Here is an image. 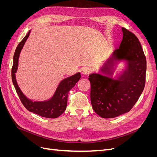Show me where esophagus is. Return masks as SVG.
Returning <instances> with one entry per match:
<instances>
[{"label":"esophagus","instance_id":"1","mask_svg":"<svg viewBox=\"0 0 157 157\" xmlns=\"http://www.w3.org/2000/svg\"><path fill=\"white\" fill-rule=\"evenodd\" d=\"M91 72H92V69L88 67H84L82 69V73L85 75H88L91 73Z\"/></svg>","mask_w":157,"mask_h":157}]
</instances>
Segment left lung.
<instances>
[{
	"instance_id": "left-lung-1",
	"label": "left lung",
	"mask_w": 157,
	"mask_h": 157,
	"mask_svg": "<svg viewBox=\"0 0 157 157\" xmlns=\"http://www.w3.org/2000/svg\"><path fill=\"white\" fill-rule=\"evenodd\" d=\"M122 40L101 71L110 75L117 60L127 61V68L118 79L97 73L89 75L90 99L94 111L105 118L129 112L143 92L145 84L146 58L137 37L122 27Z\"/></svg>"
}]
</instances>
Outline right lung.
<instances>
[{
    "label": "right lung",
    "mask_w": 157,
    "mask_h": 157,
    "mask_svg": "<svg viewBox=\"0 0 157 157\" xmlns=\"http://www.w3.org/2000/svg\"><path fill=\"white\" fill-rule=\"evenodd\" d=\"M30 31L27 33L23 40L18 44L13 55V61L12 68V80L13 86L20 100L28 111L33 112L42 117L55 118L60 116L66 109L67 103L68 93L80 78V73H77L71 77L66 78L61 81L56 91L50 99L46 101H35L27 99L19 88L16 80V75L18 65V59L20 52L24 45Z\"/></svg>",
    "instance_id": "obj_1"
}]
</instances>
